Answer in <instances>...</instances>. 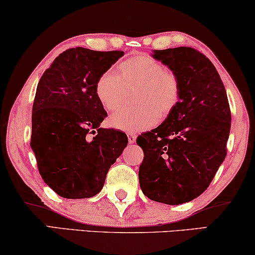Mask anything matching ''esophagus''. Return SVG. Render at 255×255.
I'll return each instance as SVG.
<instances>
[{
  "instance_id": "esophagus-1",
  "label": "esophagus",
  "mask_w": 255,
  "mask_h": 255,
  "mask_svg": "<svg viewBox=\"0 0 255 255\" xmlns=\"http://www.w3.org/2000/svg\"><path fill=\"white\" fill-rule=\"evenodd\" d=\"M135 139H137V135L133 134V133H128V140L130 144H134L135 142Z\"/></svg>"
}]
</instances>
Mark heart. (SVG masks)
<instances>
[{"label":"heart","mask_w":255,"mask_h":255,"mask_svg":"<svg viewBox=\"0 0 255 255\" xmlns=\"http://www.w3.org/2000/svg\"><path fill=\"white\" fill-rule=\"evenodd\" d=\"M127 87L134 88L137 107L117 111L109 125L124 132H139L156 124L159 115L166 116L180 97L177 75L148 55L130 58L120 65V73L108 69L96 82V96L108 111H115L127 100Z\"/></svg>","instance_id":"heart-1"}]
</instances>
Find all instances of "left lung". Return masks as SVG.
Returning <instances> with one entry per match:
<instances>
[{
  "instance_id": "1",
  "label": "left lung",
  "mask_w": 255,
  "mask_h": 255,
  "mask_svg": "<svg viewBox=\"0 0 255 255\" xmlns=\"http://www.w3.org/2000/svg\"><path fill=\"white\" fill-rule=\"evenodd\" d=\"M151 55L177 75L180 97L162 124L137 139L145 155L139 184L149 200L179 205L200 196L224 161L231 113L221 76L204 54L182 46Z\"/></svg>"
}]
</instances>
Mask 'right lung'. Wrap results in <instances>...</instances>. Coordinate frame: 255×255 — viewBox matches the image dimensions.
I'll use <instances>...</instances> for the list:
<instances>
[{"instance_id": "obj_1", "label": "right lung", "mask_w": 255, "mask_h": 255, "mask_svg": "<svg viewBox=\"0 0 255 255\" xmlns=\"http://www.w3.org/2000/svg\"><path fill=\"white\" fill-rule=\"evenodd\" d=\"M123 55L68 48L39 80L30 145L44 182L59 196L76 200L99 194L127 147V134L101 128L107 111L95 90L100 76Z\"/></svg>"}]
</instances>
